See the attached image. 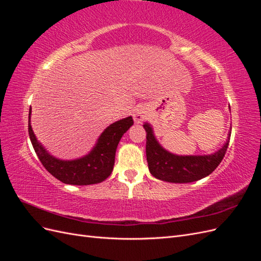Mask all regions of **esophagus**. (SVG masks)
I'll list each match as a JSON object with an SVG mask.
<instances>
[{
  "label": "esophagus",
  "mask_w": 261,
  "mask_h": 261,
  "mask_svg": "<svg viewBox=\"0 0 261 261\" xmlns=\"http://www.w3.org/2000/svg\"><path fill=\"white\" fill-rule=\"evenodd\" d=\"M133 117H134V121H135V123H140L141 121H144L145 118H146V114H145V112L143 111V110L137 109L136 111L134 112Z\"/></svg>",
  "instance_id": "34e87169"
}]
</instances>
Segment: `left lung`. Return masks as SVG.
<instances>
[{
  "label": "left lung",
  "mask_w": 261,
  "mask_h": 261,
  "mask_svg": "<svg viewBox=\"0 0 261 261\" xmlns=\"http://www.w3.org/2000/svg\"><path fill=\"white\" fill-rule=\"evenodd\" d=\"M146 129V155L151 174L170 183H191L208 176L222 161L230 143V137L219 151L209 155H175L163 149L153 136L151 126L144 124Z\"/></svg>",
  "instance_id": "left-lung-1"
}]
</instances>
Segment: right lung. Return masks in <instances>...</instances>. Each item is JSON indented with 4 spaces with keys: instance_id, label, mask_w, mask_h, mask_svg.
Masks as SVG:
<instances>
[{
    "instance_id": "add662e5",
    "label": "right lung",
    "mask_w": 261,
    "mask_h": 261,
    "mask_svg": "<svg viewBox=\"0 0 261 261\" xmlns=\"http://www.w3.org/2000/svg\"><path fill=\"white\" fill-rule=\"evenodd\" d=\"M30 113L31 107L29 110L28 132L39 160L50 174L69 185L97 184L109 177L113 170L115 151L120 139L134 124L132 116L111 124L101 134L96 147L90 153L77 160L63 161L49 154L37 140L30 125Z\"/></svg>"
}]
</instances>
